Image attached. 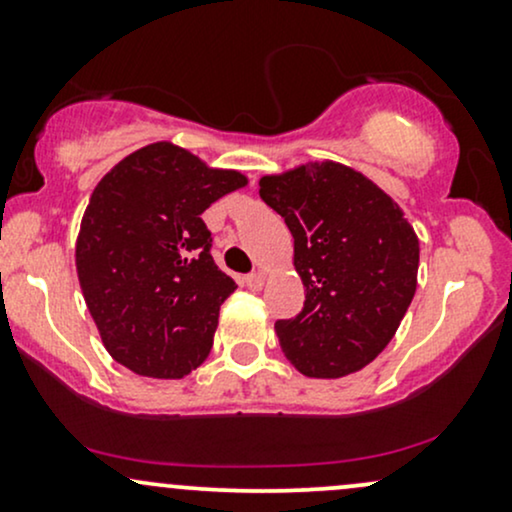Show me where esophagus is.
I'll return each instance as SVG.
<instances>
[{"label": "esophagus", "instance_id": "obj_1", "mask_svg": "<svg viewBox=\"0 0 512 512\" xmlns=\"http://www.w3.org/2000/svg\"><path fill=\"white\" fill-rule=\"evenodd\" d=\"M245 286H248L250 291H260L264 286V274L262 272L248 274V276H245Z\"/></svg>", "mask_w": 512, "mask_h": 512}]
</instances>
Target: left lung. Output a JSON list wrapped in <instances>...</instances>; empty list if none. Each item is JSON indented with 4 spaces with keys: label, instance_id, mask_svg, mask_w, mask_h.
Returning a JSON list of instances; mask_svg holds the SVG:
<instances>
[{
    "label": "left lung",
    "instance_id": "obj_1",
    "mask_svg": "<svg viewBox=\"0 0 512 512\" xmlns=\"http://www.w3.org/2000/svg\"><path fill=\"white\" fill-rule=\"evenodd\" d=\"M260 197L289 226L303 310L276 320L281 351L308 378L366 368L416 293L419 238L373 180L334 161L264 175Z\"/></svg>",
    "mask_w": 512,
    "mask_h": 512
}]
</instances>
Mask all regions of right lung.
I'll return each mask as SVG.
<instances>
[{"label": "right lung", "mask_w": 512, "mask_h": 512, "mask_svg": "<svg viewBox=\"0 0 512 512\" xmlns=\"http://www.w3.org/2000/svg\"><path fill=\"white\" fill-rule=\"evenodd\" d=\"M248 185L238 170L156 142L122 158L93 190L76 274L103 346L146 378H182L209 356L221 303L238 289L211 257L202 214Z\"/></svg>", "instance_id": "obj_1"}]
</instances>
